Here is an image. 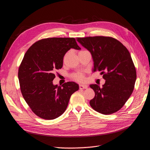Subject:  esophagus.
<instances>
[{
  "label": "esophagus",
  "mask_w": 150,
  "mask_h": 150,
  "mask_svg": "<svg viewBox=\"0 0 150 150\" xmlns=\"http://www.w3.org/2000/svg\"><path fill=\"white\" fill-rule=\"evenodd\" d=\"M88 88V85L85 84H80L79 85V88L80 89H86Z\"/></svg>",
  "instance_id": "34e87169"
}]
</instances>
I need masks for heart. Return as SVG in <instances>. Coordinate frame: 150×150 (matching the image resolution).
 Instances as JSON below:
<instances>
[{
	"mask_svg": "<svg viewBox=\"0 0 150 150\" xmlns=\"http://www.w3.org/2000/svg\"><path fill=\"white\" fill-rule=\"evenodd\" d=\"M73 77L75 79V80L77 81H83V79H84V76L83 74V73H77L74 75H73Z\"/></svg>",
	"mask_w": 150,
	"mask_h": 150,
	"instance_id": "1",
	"label": "heart"
}]
</instances>
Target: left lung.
Wrapping results in <instances>:
<instances>
[{
  "label": "left lung",
  "mask_w": 150,
  "mask_h": 150,
  "mask_svg": "<svg viewBox=\"0 0 150 150\" xmlns=\"http://www.w3.org/2000/svg\"><path fill=\"white\" fill-rule=\"evenodd\" d=\"M77 40L91 52L94 72L101 71L106 80L102 88L90 85L95 93L90 101L91 107L105 115L117 112L133 93L136 80V70L128 50L111 37L77 38Z\"/></svg>",
  "instance_id": "1"
}]
</instances>
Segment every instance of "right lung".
<instances>
[{
    "mask_svg": "<svg viewBox=\"0 0 150 150\" xmlns=\"http://www.w3.org/2000/svg\"><path fill=\"white\" fill-rule=\"evenodd\" d=\"M71 48L81 50L73 38L41 39L28 48L20 65L18 77L26 102L39 117L54 119L66 110L71 96L79 90L74 82L53 85L56 69L62 68L64 57Z\"/></svg>",
    "mask_w": 150,
    "mask_h": 150,
    "instance_id": "add662e5",
    "label": "right lung"
}]
</instances>
